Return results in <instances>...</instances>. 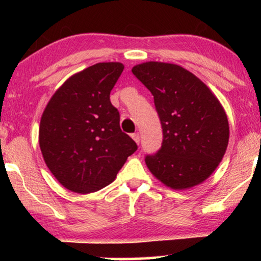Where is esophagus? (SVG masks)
I'll return each mask as SVG.
<instances>
[{
  "label": "esophagus",
  "instance_id": "obj_1",
  "mask_svg": "<svg viewBox=\"0 0 261 261\" xmlns=\"http://www.w3.org/2000/svg\"><path fill=\"white\" fill-rule=\"evenodd\" d=\"M132 139H133V140L137 142V144L139 145L140 144V135H139V133H134V134H132Z\"/></svg>",
  "mask_w": 261,
  "mask_h": 261
}]
</instances>
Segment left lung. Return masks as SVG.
Listing matches in <instances>:
<instances>
[{
	"mask_svg": "<svg viewBox=\"0 0 261 261\" xmlns=\"http://www.w3.org/2000/svg\"><path fill=\"white\" fill-rule=\"evenodd\" d=\"M132 72L152 92L163 128L162 148L145 159L148 170L174 190L203 183L229 140L222 105L199 78L176 64L146 62Z\"/></svg>",
	"mask_w": 261,
	"mask_h": 261,
	"instance_id": "obj_1",
	"label": "left lung"
}]
</instances>
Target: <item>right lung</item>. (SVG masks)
Returning a JSON list of instances; mask_svg holds the SVG:
<instances>
[{"mask_svg":"<svg viewBox=\"0 0 261 261\" xmlns=\"http://www.w3.org/2000/svg\"><path fill=\"white\" fill-rule=\"evenodd\" d=\"M124 69L98 63L71 76L49 99L39 127L46 165L67 190L90 194L115 179L138 149L120 128L110 91Z\"/></svg>","mask_w":261,"mask_h":261,"instance_id":"1","label":"right lung"}]
</instances>
